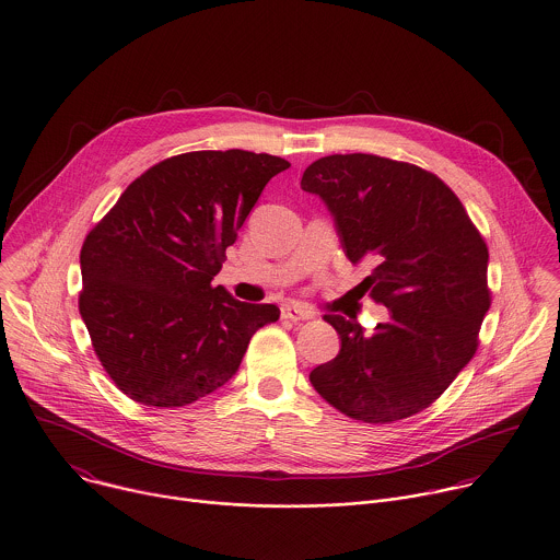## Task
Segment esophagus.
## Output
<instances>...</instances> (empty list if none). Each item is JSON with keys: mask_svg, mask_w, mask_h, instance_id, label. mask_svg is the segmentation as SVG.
Listing matches in <instances>:
<instances>
[{"mask_svg": "<svg viewBox=\"0 0 560 560\" xmlns=\"http://www.w3.org/2000/svg\"><path fill=\"white\" fill-rule=\"evenodd\" d=\"M281 317L290 319V322H306V319H313L315 313L308 306H304V304L292 302V304H285L281 308Z\"/></svg>", "mask_w": 560, "mask_h": 560, "instance_id": "obj_1", "label": "esophagus"}]
</instances>
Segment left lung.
<instances>
[{
    "label": "left lung",
    "mask_w": 560,
    "mask_h": 560,
    "mask_svg": "<svg viewBox=\"0 0 560 560\" xmlns=\"http://www.w3.org/2000/svg\"><path fill=\"white\" fill-rule=\"evenodd\" d=\"M302 190L328 205L342 249L370 260V298L392 313L372 334L324 315L340 353L311 385L342 415L394 423L431 406L478 349L491 306L489 249L457 195L431 171L374 154H331L306 166Z\"/></svg>",
    "instance_id": "left-lung-1"
}]
</instances>
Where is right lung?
I'll use <instances>...</instances> for the list:
<instances>
[{"label": "right lung", "mask_w": 560, "mask_h": 560, "mask_svg": "<svg viewBox=\"0 0 560 560\" xmlns=\"http://www.w3.org/2000/svg\"><path fill=\"white\" fill-rule=\"evenodd\" d=\"M290 163L200 150L141 173L86 234L80 315L101 365L135 401L177 408L238 370L275 304L241 302L211 281L264 186Z\"/></svg>", "instance_id": "right-lung-1"}]
</instances>
